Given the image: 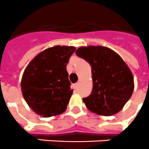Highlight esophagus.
Masks as SVG:
<instances>
[{"label": "esophagus", "mask_w": 149, "mask_h": 149, "mask_svg": "<svg viewBox=\"0 0 149 149\" xmlns=\"http://www.w3.org/2000/svg\"><path fill=\"white\" fill-rule=\"evenodd\" d=\"M78 86H79V82H77V83L74 84V88H77Z\"/></svg>", "instance_id": "1"}]
</instances>
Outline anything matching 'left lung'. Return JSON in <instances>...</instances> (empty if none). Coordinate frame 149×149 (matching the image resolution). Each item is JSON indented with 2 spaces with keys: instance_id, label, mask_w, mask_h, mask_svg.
I'll return each mask as SVG.
<instances>
[{
  "instance_id": "obj_1",
  "label": "left lung",
  "mask_w": 149,
  "mask_h": 149,
  "mask_svg": "<svg viewBox=\"0 0 149 149\" xmlns=\"http://www.w3.org/2000/svg\"><path fill=\"white\" fill-rule=\"evenodd\" d=\"M76 54L92 68V93L83 98L86 107L92 113L102 116L118 113L131 98L134 89L130 69L122 57L109 47H81Z\"/></svg>"
}]
</instances>
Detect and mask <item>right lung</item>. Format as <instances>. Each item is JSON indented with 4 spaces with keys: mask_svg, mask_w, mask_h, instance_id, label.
Segmentation results:
<instances>
[{
    "mask_svg": "<svg viewBox=\"0 0 149 149\" xmlns=\"http://www.w3.org/2000/svg\"><path fill=\"white\" fill-rule=\"evenodd\" d=\"M76 50L73 46L56 45L40 52L25 69L21 90L29 107L42 117L63 113L72 89L67 63Z\"/></svg>",
    "mask_w": 149,
    "mask_h": 149,
    "instance_id": "1",
    "label": "right lung"
}]
</instances>
